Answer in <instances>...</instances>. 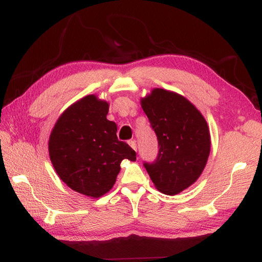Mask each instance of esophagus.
<instances>
[{
	"instance_id": "esophagus-1",
	"label": "esophagus",
	"mask_w": 262,
	"mask_h": 262,
	"mask_svg": "<svg viewBox=\"0 0 262 262\" xmlns=\"http://www.w3.org/2000/svg\"><path fill=\"white\" fill-rule=\"evenodd\" d=\"M128 144H129V146L134 149V151H137V145H136V141H129L128 142Z\"/></svg>"
}]
</instances>
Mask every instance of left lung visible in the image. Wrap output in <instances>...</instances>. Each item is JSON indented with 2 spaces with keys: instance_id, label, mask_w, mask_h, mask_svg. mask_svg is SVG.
Segmentation results:
<instances>
[{
  "instance_id": "obj_1",
  "label": "left lung",
  "mask_w": 262,
  "mask_h": 262,
  "mask_svg": "<svg viewBox=\"0 0 262 262\" xmlns=\"http://www.w3.org/2000/svg\"><path fill=\"white\" fill-rule=\"evenodd\" d=\"M141 105L158 136L159 155L144 166L155 188L179 193L198 180L210 153V133L202 113L181 94L154 88Z\"/></svg>"
}]
</instances>
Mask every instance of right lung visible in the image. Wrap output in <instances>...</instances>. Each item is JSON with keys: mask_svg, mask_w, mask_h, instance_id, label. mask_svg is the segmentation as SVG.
<instances>
[{"mask_svg": "<svg viewBox=\"0 0 262 262\" xmlns=\"http://www.w3.org/2000/svg\"><path fill=\"white\" fill-rule=\"evenodd\" d=\"M108 111L109 102L96 94L83 97L58 117L48 141L59 179L92 198L110 191L122 160H136L134 149L117 138V125L107 119Z\"/></svg>", "mask_w": 262, "mask_h": 262, "instance_id": "1", "label": "right lung"}]
</instances>
